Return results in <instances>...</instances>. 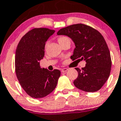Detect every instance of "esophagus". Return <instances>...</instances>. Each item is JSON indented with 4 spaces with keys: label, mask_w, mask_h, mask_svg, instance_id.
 Returning a JSON list of instances; mask_svg holds the SVG:
<instances>
[{
    "label": "esophagus",
    "mask_w": 121,
    "mask_h": 121,
    "mask_svg": "<svg viewBox=\"0 0 121 121\" xmlns=\"http://www.w3.org/2000/svg\"><path fill=\"white\" fill-rule=\"evenodd\" d=\"M68 70V68H63V69H62V70H61V72H62V73H64V72H66Z\"/></svg>",
    "instance_id": "obj_1"
}]
</instances>
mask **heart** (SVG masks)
I'll list each match as a JSON object with an SVG mask.
<instances>
[{
    "label": "heart",
    "mask_w": 121,
    "mask_h": 121,
    "mask_svg": "<svg viewBox=\"0 0 121 121\" xmlns=\"http://www.w3.org/2000/svg\"><path fill=\"white\" fill-rule=\"evenodd\" d=\"M69 38H68L67 37H65V36H62V37H59L58 38V41L60 42V41H63L66 40V39H68Z\"/></svg>",
    "instance_id": "1"
}]
</instances>
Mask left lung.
<instances>
[{"instance_id":"obj_1","label":"left lung","mask_w":121,"mask_h":121,"mask_svg":"<svg viewBox=\"0 0 121 121\" xmlns=\"http://www.w3.org/2000/svg\"><path fill=\"white\" fill-rule=\"evenodd\" d=\"M58 35L69 37L75 45L70 58L86 62L85 67L75 68L78 77L73 82L81 90L95 92L103 86L109 76L111 68L110 52L101 34L94 28L83 24L62 28Z\"/></svg>"}]
</instances>
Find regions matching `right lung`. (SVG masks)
Wrapping results in <instances>:
<instances>
[{
    "label": "right lung",
    "mask_w": 121,
    "mask_h": 121,
    "mask_svg": "<svg viewBox=\"0 0 121 121\" xmlns=\"http://www.w3.org/2000/svg\"><path fill=\"white\" fill-rule=\"evenodd\" d=\"M55 32L46 28H34L23 36L17 45L16 76L24 90L33 98H43L52 93L60 76L59 70L49 71L39 66L44 56L45 42Z\"/></svg>",
    "instance_id": "right-lung-1"
}]
</instances>
